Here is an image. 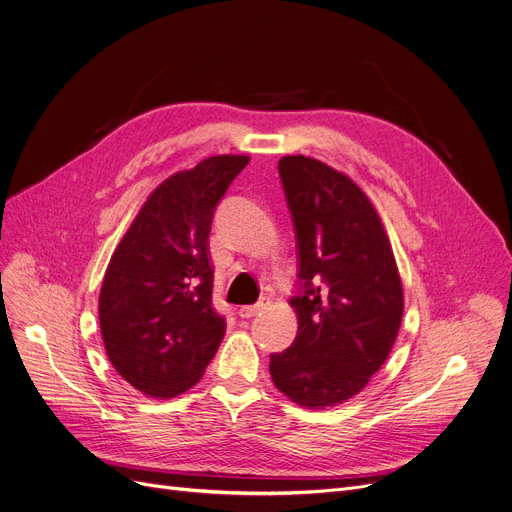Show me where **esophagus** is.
<instances>
[{
    "mask_svg": "<svg viewBox=\"0 0 512 512\" xmlns=\"http://www.w3.org/2000/svg\"><path fill=\"white\" fill-rule=\"evenodd\" d=\"M266 308V304H254V306H242L237 310V314L242 316V318H252V316H256L258 312H262Z\"/></svg>",
    "mask_w": 512,
    "mask_h": 512,
    "instance_id": "1",
    "label": "esophagus"
}]
</instances>
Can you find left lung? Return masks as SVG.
I'll return each instance as SVG.
<instances>
[{
    "label": "left lung",
    "mask_w": 512,
    "mask_h": 512,
    "mask_svg": "<svg viewBox=\"0 0 512 512\" xmlns=\"http://www.w3.org/2000/svg\"><path fill=\"white\" fill-rule=\"evenodd\" d=\"M279 173L293 215L299 279L297 337L270 355V378L308 409L362 393L393 351L403 283L378 210L353 179L318 159L287 155Z\"/></svg>",
    "instance_id": "left-lung-1"
}]
</instances>
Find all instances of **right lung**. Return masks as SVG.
<instances>
[{
    "label": "right lung",
    "mask_w": 512,
    "mask_h": 512,
    "mask_svg": "<svg viewBox=\"0 0 512 512\" xmlns=\"http://www.w3.org/2000/svg\"><path fill=\"white\" fill-rule=\"evenodd\" d=\"M248 155H215L148 194L107 264L99 324L111 366L153 399L186 393L223 337L213 308L208 233Z\"/></svg>",
    "instance_id": "add662e5"
}]
</instances>
